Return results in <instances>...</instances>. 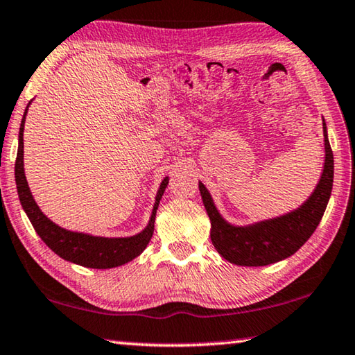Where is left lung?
Returning a JSON list of instances; mask_svg holds the SVG:
<instances>
[{
    "instance_id": "1",
    "label": "left lung",
    "mask_w": 355,
    "mask_h": 355,
    "mask_svg": "<svg viewBox=\"0 0 355 355\" xmlns=\"http://www.w3.org/2000/svg\"><path fill=\"white\" fill-rule=\"evenodd\" d=\"M322 129L325 157L321 179L309 200L284 216L245 226L231 225L220 216L206 185L198 184L211 218V241L220 257L237 266H269L289 258L310 239L324 216L334 185V154L324 119Z\"/></svg>"
}]
</instances>
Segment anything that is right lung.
Segmentation results:
<instances>
[{"label":"right lung","mask_w":355,"mask_h":355,"mask_svg":"<svg viewBox=\"0 0 355 355\" xmlns=\"http://www.w3.org/2000/svg\"><path fill=\"white\" fill-rule=\"evenodd\" d=\"M30 103H28V107H30ZM28 107L25 110V114H23L19 132V150H17L15 160V184L23 211L26 212L28 218H30V222L33 223L40 239L49 245V248L53 250L58 257L71 261L73 264L91 267V269H112V267L123 266L129 263V261L135 259L148 247L150 237H153L157 209H159V202L170 178H165L162 181L159 190H157L153 214H150L146 228L135 236L102 237L86 234V232L64 230L61 226L51 222L40 211L37 202L33 198L30 187H28L25 168H23V130H25Z\"/></svg>","instance_id":"add662e5"}]
</instances>
